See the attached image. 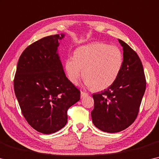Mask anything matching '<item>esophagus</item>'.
<instances>
[{"mask_svg":"<svg viewBox=\"0 0 159 159\" xmlns=\"http://www.w3.org/2000/svg\"><path fill=\"white\" fill-rule=\"evenodd\" d=\"M80 94H81V95H80V97H81V98H84V97H86V96H87V95H88V94L86 93V92H82V91L80 92Z\"/></svg>","mask_w":159,"mask_h":159,"instance_id":"1","label":"esophagus"}]
</instances>
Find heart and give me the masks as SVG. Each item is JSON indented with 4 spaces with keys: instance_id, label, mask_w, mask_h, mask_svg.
Returning <instances> with one entry per match:
<instances>
[{
    "instance_id": "1",
    "label": "heart",
    "mask_w": 159,
    "mask_h": 159,
    "mask_svg": "<svg viewBox=\"0 0 159 159\" xmlns=\"http://www.w3.org/2000/svg\"><path fill=\"white\" fill-rule=\"evenodd\" d=\"M123 65V55L116 46L96 42L79 47L74 57L65 61L70 81L76 84L82 75L87 87L95 90L107 89L116 81Z\"/></svg>"
}]
</instances>
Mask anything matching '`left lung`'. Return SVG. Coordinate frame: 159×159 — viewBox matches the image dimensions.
I'll return each mask as SVG.
<instances>
[{
  "label": "left lung",
  "instance_id": "obj_1",
  "mask_svg": "<svg viewBox=\"0 0 159 159\" xmlns=\"http://www.w3.org/2000/svg\"><path fill=\"white\" fill-rule=\"evenodd\" d=\"M123 47V65L116 81L107 89L92 95L94 125L104 132L116 133L129 127L137 117L146 90V78L140 58L129 45Z\"/></svg>",
  "mask_w": 159,
  "mask_h": 159
}]
</instances>
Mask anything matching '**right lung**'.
I'll return each instance as SVG.
<instances>
[{"label": "right lung", "instance_id": "obj_1", "mask_svg": "<svg viewBox=\"0 0 159 159\" xmlns=\"http://www.w3.org/2000/svg\"><path fill=\"white\" fill-rule=\"evenodd\" d=\"M65 34L45 37L29 45L19 58L14 91L22 114L39 132L64 127L67 111L80 99V91L67 79L57 53Z\"/></svg>", "mask_w": 159, "mask_h": 159}]
</instances>
